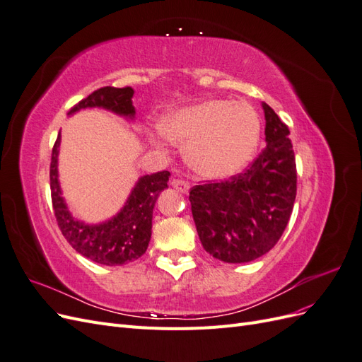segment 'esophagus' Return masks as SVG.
Masks as SVG:
<instances>
[{"label":"esophagus","instance_id":"1","mask_svg":"<svg viewBox=\"0 0 362 362\" xmlns=\"http://www.w3.org/2000/svg\"><path fill=\"white\" fill-rule=\"evenodd\" d=\"M170 184H172L173 189H177V190L181 192V193H187L189 189H190L189 182L184 181V180H180V178H173V180L170 181Z\"/></svg>","mask_w":362,"mask_h":362}]
</instances>
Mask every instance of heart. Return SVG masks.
I'll list each match as a JSON object with an SVG mask.
<instances>
[{
	"instance_id": "obj_1",
	"label": "heart",
	"mask_w": 362,
	"mask_h": 362,
	"mask_svg": "<svg viewBox=\"0 0 362 362\" xmlns=\"http://www.w3.org/2000/svg\"><path fill=\"white\" fill-rule=\"evenodd\" d=\"M160 133L185 146V161L206 180H223L246 166L259 141V116L243 101L205 100L168 112Z\"/></svg>"
}]
</instances>
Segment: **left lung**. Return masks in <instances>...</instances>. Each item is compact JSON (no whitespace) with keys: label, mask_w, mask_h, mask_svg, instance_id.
<instances>
[{"label":"left lung","mask_w":362,"mask_h":362,"mask_svg":"<svg viewBox=\"0 0 362 362\" xmlns=\"http://www.w3.org/2000/svg\"><path fill=\"white\" fill-rule=\"evenodd\" d=\"M266 146L243 172L194 185L192 214L204 249L225 262L254 261L275 246L296 199V158L290 129L262 103Z\"/></svg>","instance_id":"8db88e82"}]
</instances>
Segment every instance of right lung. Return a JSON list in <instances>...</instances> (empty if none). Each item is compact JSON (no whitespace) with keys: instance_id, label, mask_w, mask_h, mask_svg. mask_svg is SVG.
<instances>
[{"instance_id":"add662e5","label":"right lung","mask_w":362,"mask_h":362,"mask_svg":"<svg viewBox=\"0 0 362 362\" xmlns=\"http://www.w3.org/2000/svg\"><path fill=\"white\" fill-rule=\"evenodd\" d=\"M133 95L134 90L131 87H101L75 104L69 115L81 108L100 107L133 119L136 115L131 101ZM59 146L60 134L52 148L49 185L52 210L63 237L78 254L103 266H122L140 258L146 252L151 240L152 211L160 192L168 187L170 173L163 170L141 177L128 196L124 208L115 217L98 225H87L76 221L69 213L62 196L57 172Z\"/></svg>"}]
</instances>
